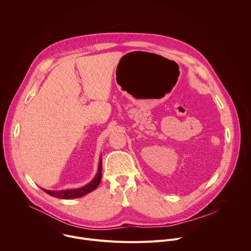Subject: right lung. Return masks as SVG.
<instances>
[{
    "instance_id": "right-lung-1",
    "label": "right lung",
    "mask_w": 251,
    "mask_h": 251,
    "mask_svg": "<svg viewBox=\"0 0 251 251\" xmlns=\"http://www.w3.org/2000/svg\"><path fill=\"white\" fill-rule=\"evenodd\" d=\"M102 176V157H100L99 164H98V172L96 176L92 178V181L89 182L87 185L77 188V189H68V190H61V191H50L43 189L44 192L49 194L50 196H52L57 199H64V200H70V199H77L81 198L92 191H94L100 184Z\"/></svg>"
}]
</instances>
